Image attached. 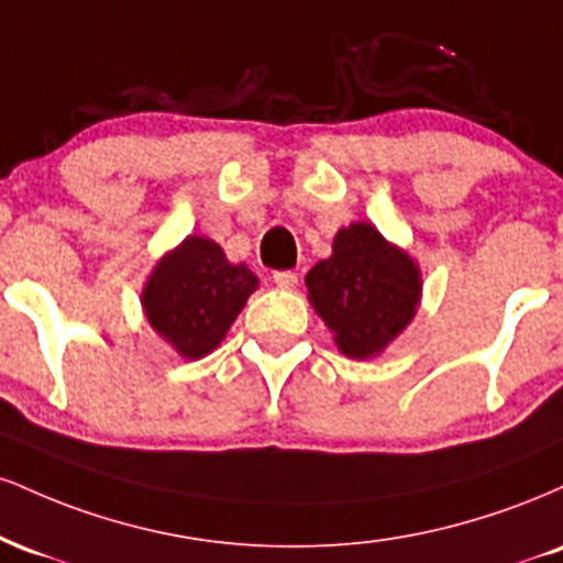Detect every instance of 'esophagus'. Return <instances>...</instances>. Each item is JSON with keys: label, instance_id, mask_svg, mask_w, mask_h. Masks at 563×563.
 <instances>
[{"label": "esophagus", "instance_id": "34e87169", "mask_svg": "<svg viewBox=\"0 0 563 563\" xmlns=\"http://www.w3.org/2000/svg\"><path fill=\"white\" fill-rule=\"evenodd\" d=\"M273 280H275L277 288L290 290V288H296V283H299V275L290 273V269H280V273L273 275Z\"/></svg>", "mask_w": 563, "mask_h": 563}]
</instances>
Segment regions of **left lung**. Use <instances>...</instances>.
Returning a JSON list of instances; mask_svg holds the SVG:
<instances>
[{
	"label": "left lung",
	"mask_w": 563,
	"mask_h": 563,
	"mask_svg": "<svg viewBox=\"0 0 563 563\" xmlns=\"http://www.w3.org/2000/svg\"><path fill=\"white\" fill-rule=\"evenodd\" d=\"M314 312L346 357H376L416 318L421 269L371 222H354L333 238V254L303 277Z\"/></svg>",
	"instance_id": "obj_1"
}]
</instances>
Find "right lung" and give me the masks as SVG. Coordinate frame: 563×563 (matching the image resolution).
I'll list each match as a JSON object with an SVG mask.
<instances>
[{
  "label": "right lung",
  "instance_id": "add662e5",
  "mask_svg": "<svg viewBox=\"0 0 563 563\" xmlns=\"http://www.w3.org/2000/svg\"><path fill=\"white\" fill-rule=\"evenodd\" d=\"M256 288L260 277L245 264L228 262L222 245L187 235L147 277L142 309L177 354L200 360L222 344Z\"/></svg>",
  "mask_w": 563,
  "mask_h": 563
}]
</instances>
